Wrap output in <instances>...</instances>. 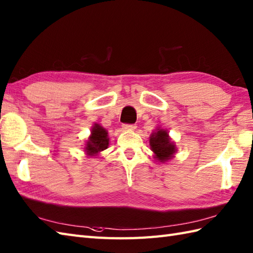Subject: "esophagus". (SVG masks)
<instances>
[{"instance_id": "esophagus-1", "label": "esophagus", "mask_w": 253, "mask_h": 253, "mask_svg": "<svg viewBox=\"0 0 253 253\" xmlns=\"http://www.w3.org/2000/svg\"><path fill=\"white\" fill-rule=\"evenodd\" d=\"M136 128H137L136 125H128V124L123 125V129H124V130H126V131H132Z\"/></svg>"}]
</instances>
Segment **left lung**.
<instances>
[{"label": "left lung", "instance_id": "obj_1", "mask_svg": "<svg viewBox=\"0 0 253 253\" xmlns=\"http://www.w3.org/2000/svg\"><path fill=\"white\" fill-rule=\"evenodd\" d=\"M150 148L155 160L162 164L171 161L177 153V146L169 137L168 130L161 127H156L150 136Z\"/></svg>", "mask_w": 253, "mask_h": 253}]
</instances>
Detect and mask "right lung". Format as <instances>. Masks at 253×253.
Masks as SVG:
<instances>
[{
	"mask_svg": "<svg viewBox=\"0 0 253 253\" xmlns=\"http://www.w3.org/2000/svg\"><path fill=\"white\" fill-rule=\"evenodd\" d=\"M108 130L98 123L92 125L90 134L85 142L84 152L88 157H98L109 146Z\"/></svg>",
	"mask_w": 253,
	"mask_h": 253,
	"instance_id": "add662e5",
	"label": "right lung"
}]
</instances>
